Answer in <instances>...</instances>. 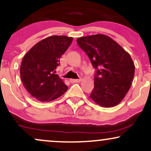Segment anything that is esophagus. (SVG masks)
Here are the masks:
<instances>
[{"instance_id": "esophagus-1", "label": "esophagus", "mask_w": 151, "mask_h": 151, "mask_svg": "<svg viewBox=\"0 0 151 151\" xmlns=\"http://www.w3.org/2000/svg\"><path fill=\"white\" fill-rule=\"evenodd\" d=\"M70 81L72 83H78V82H80L81 81V79H71Z\"/></svg>"}]
</instances>
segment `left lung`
<instances>
[{
  "instance_id": "1",
  "label": "left lung",
  "mask_w": 151,
  "mask_h": 151,
  "mask_svg": "<svg viewBox=\"0 0 151 151\" xmlns=\"http://www.w3.org/2000/svg\"><path fill=\"white\" fill-rule=\"evenodd\" d=\"M77 42L96 70L90 97L102 107L118 105L129 91L134 77L135 65L130 55L105 35L79 37Z\"/></svg>"
}]
</instances>
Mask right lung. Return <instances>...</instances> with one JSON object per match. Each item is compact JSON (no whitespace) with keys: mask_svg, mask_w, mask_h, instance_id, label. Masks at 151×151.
Masks as SVG:
<instances>
[{"mask_svg":"<svg viewBox=\"0 0 151 151\" xmlns=\"http://www.w3.org/2000/svg\"><path fill=\"white\" fill-rule=\"evenodd\" d=\"M73 37L53 35L35 44L25 54L20 65L22 84L37 101L49 102L61 96L67 86L56 74L62 55Z\"/></svg>","mask_w":151,"mask_h":151,"instance_id":"right-lung-1","label":"right lung"}]
</instances>
